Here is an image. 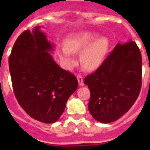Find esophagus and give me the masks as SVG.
I'll list each match as a JSON object with an SVG mask.
<instances>
[{
    "label": "esophagus",
    "mask_w": 150,
    "mask_h": 150,
    "mask_svg": "<svg viewBox=\"0 0 150 150\" xmlns=\"http://www.w3.org/2000/svg\"><path fill=\"white\" fill-rule=\"evenodd\" d=\"M77 79H78V82H79V85L82 86H84V83H83V79L81 75H77Z\"/></svg>",
    "instance_id": "esophagus-1"
}]
</instances>
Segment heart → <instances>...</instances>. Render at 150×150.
<instances>
[{"label": "heart", "mask_w": 150, "mask_h": 150, "mask_svg": "<svg viewBox=\"0 0 150 150\" xmlns=\"http://www.w3.org/2000/svg\"><path fill=\"white\" fill-rule=\"evenodd\" d=\"M99 37L96 32L84 31L71 34L64 41V47L57 46V52L67 68L75 64L72 54H80V63L88 71L96 70L104 61L110 47L106 36Z\"/></svg>", "instance_id": "1"}]
</instances>
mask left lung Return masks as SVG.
Instances as JSON below:
<instances>
[{
	"label": "left lung",
	"mask_w": 150,
	"mask_h": 150,
	"mask_svg": "<svg viewBox=\"0 0 150 150\" xmlns=\"http://www.w3.org/2000/svg\"><path fill=\"white\" fill-rule=\"evenodd\" d=\"M84 84L90 91L89 113L101 123H110L128 112L142 87V56L134 41L120 44Z\"/></svg>",
	"instance_id": "left-lung-1"
}]
</instances>
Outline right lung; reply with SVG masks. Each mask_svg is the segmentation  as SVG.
Listing matches in <instances>:
<instances>
[{"mask_svg": "<svg viewBox=\"0 0 150 150\" xmlns=\"http://www.w3.org/2000/svg\"><path fill=\"white\" fill-rule=\"evenodd\" d=\"M40 28L27 29L18 37L8 63L18 103L31 117L50 124L60 118L79 83L54 61L49 53L53 46Z\"/></svg>", "mask_w": 150, "mask_h": 150, "instance_id": "right-lung-1", "label": "right lung"}]
</instances>
